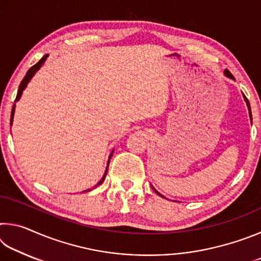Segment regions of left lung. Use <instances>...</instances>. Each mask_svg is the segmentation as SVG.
I'll return each instance as SVG.
<instances>
[{
	"label": "left lung",
	"instance_id": "obj_1",
	"mask_svg": "<svg viewBox=\"0 0 261 261\" xmlns=\"http://www.w3.org/2000/svg\"><path fill=\"white\" fill-rule=\"evenodd\" d=\"M224 74H226V76H228L229 78H232V79H233V76H232V74H231L230 72H229V70H226V71H224ZM244 99H245L246 103H247V107H249V110H250V117H251V120H252V116H251V108H250V103H249V101H247V99H246V96H245V95H244ZM153 190H154V191H155V192L159 194V196H161V194L159 193L155 189H153ZM161 197H163V196H161ZM163 198H165V197H163Z\"/></svg>",
	"mask_w": 261,
	"mask_h": 261
}]
</instances>
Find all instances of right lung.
<instances>
[{"instance_id":"1","label":"right lung","mask_w":261,"mask_h":261,"mask_svg":"<svg viewBox=\"0 0 261 261\" xmlns=\"http://www.w3.org/2000/svg\"><path fill=\"white\" fill-rule=\"evenodd\" d=\"M48 57V55H45L42 57V59L38 62L37 64H34L33 67H31V69L29 70L28 72H26V74H25V77L23 78V81H21V83H20V85H19V88H18V92H17V96H16V101L17 100H19V98H20V95H21V93H23V91H24V88L26 87V85H28V83L30 82V79L33 77V74L35 73V71H38L39 69H40V67H41V64L43 63V62L46 61V59ZM14 113H15V105L12 106V110H11V120H10V124L12 123V117H14ZM112 155H113V152H112V154H110V156H109V159L112 158ZM108 165H109V161H108ZM107 171H108V166H107V169H106V173H105V175H103V177L101 178V180L100 182L98 183V185H100L101 183L103 182L105 180V178H106V175H107ZM88 191H90V190H88Z\"/></svg>"}]
</instances>
